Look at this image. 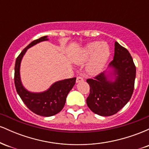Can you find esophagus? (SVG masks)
<instances>
[{"instance_id":"34e87169","label":"esophagus","mask_w":149,"mask_h":149,"mask_svg":"<svg viewBox=\"0 0 149 149\" xmlns=\"http://www.w3.org/2000/svg\"><path fill=\"white\" fill-rule=\"evenodd\" d=\"M83 80H84V79H83V77L78 76V77H77V78H76V83H80V82L83 81Z\"/></svg>"}]
</instances>
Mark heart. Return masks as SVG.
I'll list each match as a JSON object with an SVG mask.
<instances>
[{
  "label": "heart",
  "instance_id": "b5f03b06",
  "mask_svg": "<svg viewBox=\"0 0 149 149\" xmlns=\"http://www.w3.org/2000/svg\"><path fill=\"white\" fill-rule=\"evenodd\" d=\"M109 56L110 48L107 42H92L85 46L76 59V63L83 64L91 58L87 66V71L90 74H97L103 69Z\"/></svg>",
  "mask_w": 149,
  "mask_h": 149
}]
</instances>
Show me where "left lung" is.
<instances>
[{
    "instance_id": "left-lung-1",
    "label": "left lung",
    "mask_w": 149,
    "mask_h": 149,
    "mask_svg": "<svg viewBox=\"0 0 149 149\" xmlns=\"http://www.w3.org/2000/svg\"><path fill=\"white\" fill-rule=\"evenodd\" d=\"M109 68L108 71L87 80L90 87L86 100L88 107L102 116L116 114L129 102L136 77V67L131 54L118 42H115L113 59Z\"/></svg>"
}]
</instances>
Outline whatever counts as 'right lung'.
Masks as SVG:
<instances>
[{
    "instance_id": "right-lung-1",
    "label": "right lung",
    "mask_w": 149,
    "mask_h": 149,
    "mask_svg": "<svg viewBox=\"0 0 149 149\" xmlns=\"http://www.w3.org/2000/svg\"><path fill=\"white\" fill-rule=\"evenodd\" d=\"M45 40H48L47 36L32 41L17 58L15 66V85L20 98L32 112L37 115L49 117L56 115L62 110L66 97L76 83V78L55 82L48 90L42 92H29L23 86L20 78V64L22 58L29 48Z\"/></svg>"
}]
</instances>
